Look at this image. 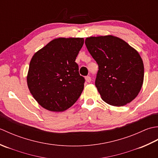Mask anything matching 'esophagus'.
I'll list each match as a JSON object with an SVG mask.
<instances>
[{"label":"esophagus","mask_w":158,"mask_h":158,"mask_svg":"<svg viewBox=\"0 0 158 158\" xmlns=\"http://www.w3.org/2000/svg\"><path fill=\"white\" fill-rule=\"evenodd\" d=\"M85 81H86V82H88V83H90V82H91V81H92L91 77H89V76H87V77H85Z\"/></svg>","instance_id":"esophagus-1"}]
</instances>
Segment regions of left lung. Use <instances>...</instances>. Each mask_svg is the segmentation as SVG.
<instances>
[{"mask_svg":"<svg viewBox=\"0 0 158 158\" xmlns=\"http://www.w3.org/2000/svg\"><path fill=\"white\" fill-rule=\"evenodd\" d=\"M85 43L98 65L95 85L102 99L115 106L132 102L144 80V64L139 52L113 35L87 37Z\"/></svg>","mask_w":158,"mask_h":158,"instance_id":"8db88e82","label":"left lung"}]
</instances>
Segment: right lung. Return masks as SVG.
Masks as SVG:
<instances>
[{"label":"right lung","instance_id":"right-lung-1","mask_svg":"<svg viewBox=\"0 0 158 158\" xmlns=\"http://www.w3.org/2000/svg\"><path fill=\"white\" fill-rule=\"evenodd\" d=\"M83 43V38H56L33 55L27 85L33 98L44 109L62 112L81 94L85 79L79 75L75 60Z\"/></svg>","mask_w":158,"mask_h":158}]
</instances>
